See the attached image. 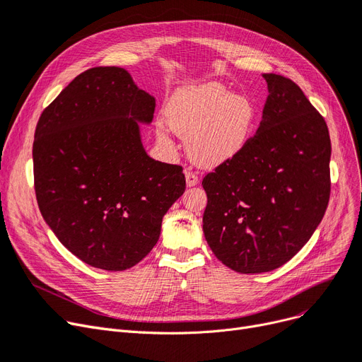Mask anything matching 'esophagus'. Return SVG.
Listing matches in <instances>:
<instances>
[{
	"instance_id": "1",
	"label": "esophagus",
	"mask_w": 362,
	"mask_h": 362,
	"mask_svg": "<svg viewBox=\"0 0 362 362\" xmlns=\"http://www.w3.org/2000/svg\"><path fill=\"white\" fill-rule=\"evenodd\" d=\"M185 176H186V185H188V186H195V185H198V176H197V173H194V171H191V170H186Z\"/></svg>"
}]
</instances>
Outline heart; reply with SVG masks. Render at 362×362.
<instances>
[{
	"label": "heart",
	"mask_w": 362,
	"mask_h": 362,
	"mask_svg": "<svg viewBox=\"0 0 362 362\" xmlns=\"http://www.w3.org/2000/svg\"><path fill=\"white\" fill-rule=\"evenodd\" d=\"M170 127L189 137V153L195 163L215 167L243 149L257 120V107L245 95H233L222 85L207 82L177 89L168 104ZM159 137L167 132L158 128Z\"/></svg>",
	"instance_id": "b5f03b06"
}]
</instances>
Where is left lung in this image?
<instances>
[{"label": "left lung", "mask_w": 362, "mask_h": 362, "mask_svg": "<svg viewBox=\"0 0 362 362\" xmlns=\"http://www.w3.org/2000/svg\"><path fill=\"white\" fill-rule=\"evenodd\" d=\"M262 120L237 155L203 179V231L215 257L242 274L288 262L310 240L329 202L325 119L297 83L262 74Z\"/></svg>", "instance_id": "1"}]
</instances>
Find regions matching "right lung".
I'll use <instances>...</instances> for the list:
<instances>
[{"instance_id":"obj_1","label":"right lung","mask_w":362,"mask_h":362,"mask_svg":"<svg viewBox=\"0 0 362 362\" xmlns=\"http://www.w3.org/2000/svg\"><path fill=\"white\" fill-rule=\"evenodd\" d=\"M155 98L119 66L78 74L40 116L34 188L50 230L90 267L122 272L156 245L167 210L185 192L183 168L146 153L139 122Z\"/></svg>"}]
</instances>
